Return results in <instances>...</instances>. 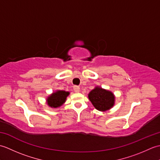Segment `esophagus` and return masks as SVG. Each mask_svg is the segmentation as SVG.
I'll return each mask as SVG.
<instances>
[{
  "mask_svg": "<svg viewBox=\"0 0 160 160\" xmlns=\"http://www.w3.org/2000/svg\"><path fill=\"white\" fill-rule=\"evenodd\" d=\"M73 90H74L75 92H76V93L79 92V91H80V87H79V86H77V85L73 86Z\"/></svg>",
  "mask_w": 160,
  "mask_h": 160,
  "instance_id": "obj_1",
  "label": "esophagus"
}]
</instances>
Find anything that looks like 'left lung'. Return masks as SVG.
I'll use <instances>...</instances> for the list:
<instances>
[{
    "label": "left lung",
    "mask_w": 160,
    "mask_h": 160,
    "mask_svg": "<svg viewBox=\"0 0 160 160\" xmlns=\"http://www.w3.org/2000/svg\"><path fill=\"white\" fill-rule=\"evenodd\" d=\"M89 100L96 109L105 111L113 106L115 97L111 91L96 87L89 93Z\"/></svg>",
    "instance_id": "left-lung-1"
}]
</instances>
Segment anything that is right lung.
Wrapping results in <instances>:
<instances>
[{
  "mask_svg": "<svg viewBox=\"0 0 160 160\" xmlns=\"http://www.w3.org/2000/svg\"><path fill=\"white\" fill-rule=\"evenodd\" d=\"M69 94V92L64 91H57L47 98V104L51 107H59L65 102Z\"/></svg>",
  "mask_w": 160,
  "mask_h": 160,
  "instance_id": "right-lung-1",
  "label": "right lung"
}]
</instances>
